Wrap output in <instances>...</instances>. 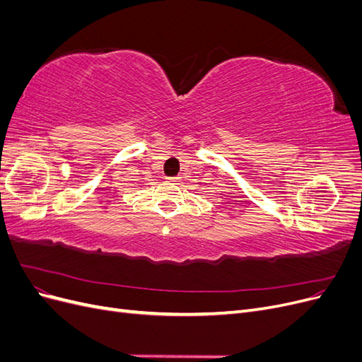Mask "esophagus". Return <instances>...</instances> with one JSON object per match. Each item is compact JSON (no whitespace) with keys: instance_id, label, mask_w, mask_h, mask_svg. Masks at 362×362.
<instances>
[{"instance_id":"1","label":"esophagus","mask_w":362,"mask_h":362,"mask_svg":"<svg viewBox=\"0 0 362 362\" xmlns=\"http://www.w3.org/2000/svg\"><path fill=\"white\" fill-rule=\"evenodd\" d=\"M166 180H168V182H178V177H169Z\"/></svg>"}]
</instances>
